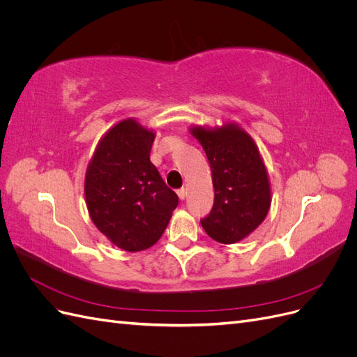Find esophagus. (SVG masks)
Masks as SVG:
<instances>
[{
	"mask_svg": "<svg viewBox=\"0 0 357 357\" xmlns=\"http://www.w3.org/2000/svg\"><path fill=\"white\" fill-rule=\"evenodd\" d=\"M177 195H178V198L183 201V199H185V198L188 197V190H186L185 188H181V189L177 190Z\"/></svg>",
	"mask_w": 357,
	"mask_h": 357,
	"instance_id": "1",
	"label": "esophagus"
}]
</instances>
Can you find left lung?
I'll return each instance as SVG.
<instances>
[{
  "instance_id": "8db88e82",
  "label": "left lung",
  "mask_w": 357,
  "mask_h": 357,
  "mask_svg": "<svg viewBox=\"0 0 357 357\" xmlns=\"http://www.w3.org/2000/svg\"><path fill=\"white\" fill-rule=\"evenodd\" d=\"M190 134L208 158L214 204L201 220L214 241L238 243L261 225L271 207L268 171L253 138L236 123L192 126Z\"/></svg>"
}]
</instances>
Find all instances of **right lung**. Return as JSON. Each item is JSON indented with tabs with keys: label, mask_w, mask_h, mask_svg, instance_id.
<instances>
[{
	"label": "right lung",
	"mask_w": 357,
	"mask_h": 357,
	"mask_svg": "<svg viewBox=\"0 0 357 357\" xmlns=\"http://www.w3.org/2000/svg\"><path fill=\"white\" fill-rule=\"evenodd\" d=\"M155 132L125 119L105 132L86 169L84 197L93 225L126 252L152 247L178 197L150 162Z\"/></svg>",
	"instance_id": "1"
}]
</instances>
